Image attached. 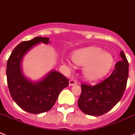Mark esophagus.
Listing matches in <instances>:
<instances>
[{
  "instance_id": "34e87169",
  "label": "esophagus",
  "mask_w": 135,
  "mask_h": 135,
  "mask_svg": "<svg viewBox=\"0 0 135 135\" xmlns=\"http://www.w3.org/2000/svg\"><path fill=\"white\" fill-rule=\"evenodd\" d=\"M76 84H77V82L75 80H70V82H69V85L70 86H74Z\"/></svg>"
}]
</instances>
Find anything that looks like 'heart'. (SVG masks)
Returning <instances> with one entry per match:
<instances>
[{
  "mask_svg": "<svg viewBox=\"0 0 135 135\" xmlns=\"http://www.w3.org/2000/svg\"><path fill=\"white\" fill-rule=\"evenodd\" d=\"M73 61L84 65L83 74L89 80H95L105 75L114 64V57L98 47H87L76 51L72 57ZM68 66L70 63L67 61Z\"/></svg>",
  "mask_w": 135,
  "mask_h": 135,
  "instance_id": "obj_1",
  "label": "heart"
}]
</instances>
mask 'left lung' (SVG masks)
<instances>
[{
	"label": "left lung",
	"mask_w": 135,
	"mask_h": 135,
	"mask_svg": "<svg viewBox=\"0 0 135 135\" xmlns=\"http://www.w3.org/2000/svg\"><path fill=\"white\" fill-rule=\"evenodd\" d=\"M120 57L122 60L115 64L108 78L94 86L81 84L78 105L84 114L93 116L103 115L121 99L127 84L129 64L123 51L120 52Z\"/></svg>",
	"instance_id": "left-lung-1"
}]
</instances>
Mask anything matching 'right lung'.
Here are the masks:
<instances>
[{"mask_svg":"<svg viewBox=\"0 0 135 135\" xmlns=\"http://www.w3.org/2000/svg\"><path fill=\"white\" fill-rule=\"evenodd\" d=\"M48 44L49 38L35 37L19 44L12 51L7 64V84L11 96L19 107L31 114H40L53 108L60 92L69 84V80L56 71H51L43 80L32 82L22 74L23 56L34 45Z\"/></svg>","mask_w":135,"mask_h":135,"instance_id":"obj_1","label":"right lung"}]
</instances>
